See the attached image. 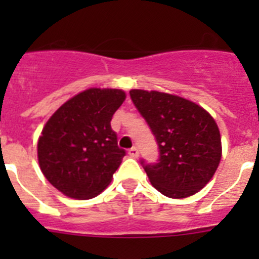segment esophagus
Listing matches in <instances>:
<instances>
[{
    "instance_id": "esophagus-1",
    "label": "esophagus",
    "mask_w": 259,
    "mask_h": 259,
    "mask_svg": "<svg viewBox=\"0 0 259 259\" xmlns=\"http://www.w3.org/2000/svg\"><path fill=\"white\" fill-rule=\"evenodd\" d=\"M128 155L131 158H137L139 157V150H137V148H131V149L128 150Z\"/></svg>"
}]
</instances>
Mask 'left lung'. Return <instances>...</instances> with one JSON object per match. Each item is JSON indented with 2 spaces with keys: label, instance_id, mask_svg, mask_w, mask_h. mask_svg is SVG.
Instances as JSON below:
<instances>
[{
  "label": "left lung",
  "instance_id": "obj_1",
  "mask_svg": "<svg viewBox=\"0 0 259 259\" xmlns=\"http://www.w3.org/2000/svg\"><path fill=\"white\" fill-rule=\"evenodd\" d=\"M130 96L152 130L159 149L155 163L144 170L157 191L170 198H185L202 189L219 166V128L206 110L168 93L132 89Z\"/></svg>",
  "mask_w": 259,
  "mask_h": 259
}]
</instances>
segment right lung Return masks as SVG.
Listing matches in <instances>:
<instances>
[{
  "label": "right lung",
  "mask_w": 259,
  "mask_h": 259,
  "mask_svg": "<svg viewBox=\"0 0 259 259\" xmlns=\"http://www.w3.org/2000/svg\"><path fill=\"white\" fill-rule=\"evenodd\" d=\"M120 89L91 88L50 116L37 144L38 164L50 184L67 197L88 200L101 193L122 163L111 118L123 104Z\"/></svg>",
  "instance_id": "add662e5"
}]
</instances>
